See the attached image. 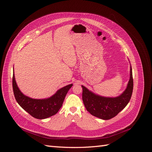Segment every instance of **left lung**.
I'll list each match as a JSON object with an SVG mask.
<instances>
[{
  "label": "left lung",
  "mask_w": 152,
  "mask_h": 152,
  "mask_svg": "<svg viewBox=\"0 0 152 152\" xmlns=\"http://www.w3.org/2000/svg\"><path fill=\"white\" fill-rule=\"evenodd\" d=\"M82 100L86 110L91 115L103 120H109L115 117L125 108L131 99L133 90L132 67L130 65V78L126 89L116 97H104L94 93L84 86Z\"/></svg>",
  "instance_id": "8db88e82"
}]
</instances>
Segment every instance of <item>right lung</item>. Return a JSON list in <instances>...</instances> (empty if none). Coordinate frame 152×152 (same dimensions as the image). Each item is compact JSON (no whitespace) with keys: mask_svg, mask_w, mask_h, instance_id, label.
<instances>
[{"mask_svg":"<svg viewBox=\"0 0 152 152\" xmlns=\"http://www.w3.org/2000/svg\"><path fill=\"white\" fill-rule=\"evenodd\" d=\"M72 86L71 84L61 87L49 98L34 99L21 93L16 84L15 73L12 77V89L16 102L23 109L37 119L47 118L56 114L62 107L68 91Z\"/></svg>","mask_w":152,"mask_h":152,"instance_id":"obj_1","label":"right lung"}]
</instances>
